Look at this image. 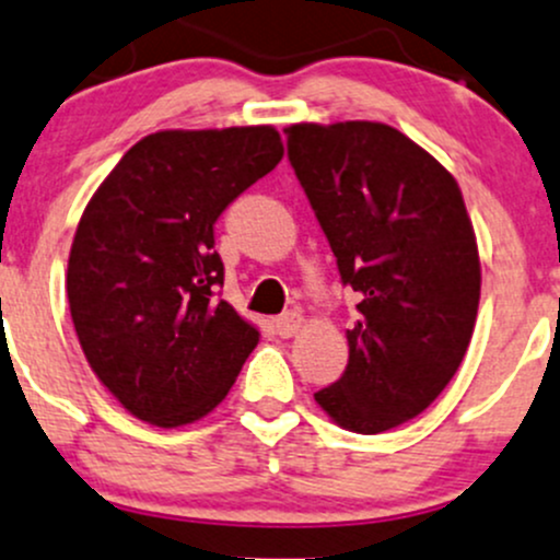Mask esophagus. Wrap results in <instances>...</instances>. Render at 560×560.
Returning <instances> with one entry per match:
<instances>
[{"label":"esophagus","mask_w":560,"mask_h":560,"mask_svg":"<svg viewBox=\"0 0 560 560\" xmlns=\"http://www.w3.org/2000/svg\"><path fill=\"white\" fill-rule=\"evenodd\" d=\"M273 327H276V335L292 337L294 331L303 327V316H300L298 311H287V313H281L279 318H276Z\"/></svg>","instance_id":"obj_1"}]
</instances>
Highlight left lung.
<instances>
[{
    "label": "left lung",
    "mask_w": 560,
    "mask_h": 560,
    "mask_svg": "<svg viewBox=\"0 0 560 560\" xmlns=\"http://www.w3.org/2000/svg\"><path fill=\"white\" fill-rule=\"evenodd\" d=\"M287 156L359 292L348 366L316 401L374 435L435 401L463 364L481 298L472 225L454 177L377 121L287 127Z\"/></svg>",
    "instance_id": "left-lung-1"
}]
</instances>
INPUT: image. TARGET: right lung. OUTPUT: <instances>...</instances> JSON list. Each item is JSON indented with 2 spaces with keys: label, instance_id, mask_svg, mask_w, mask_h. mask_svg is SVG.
I'll list each match as a JSON object with an SVG mask.
<instances>
[{
  "label": "right lung",
  "instance_id": "1",
  "mask_svg": "<svg viewBox=\"0 0 560 560\" xmlns=\"http://www.w3.org/2000/svg\"><path fill=\"white\" fill-rule=\"evenodd\" d=\"M281 156L273 127L149 135L79 220L66 281L73 327L92 372L140 420L205 417L260 340L220 298L214 223Z\"/></svg>",
  "mask_w": 560,
  "mask_h": 560
}]
</instances>
